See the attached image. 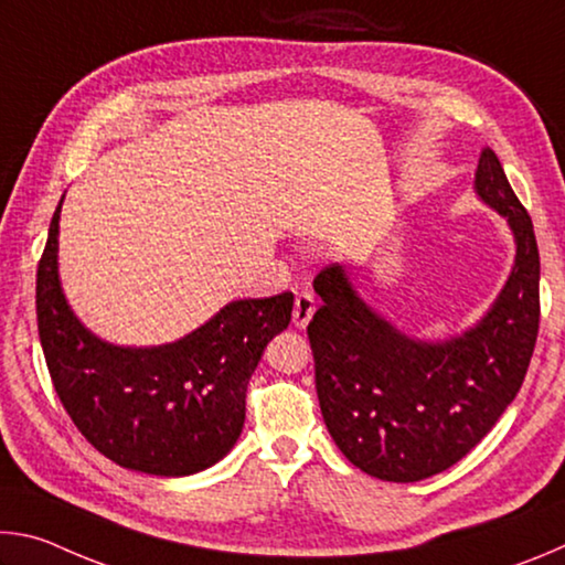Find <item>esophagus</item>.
Wrapping results in <instances>:
<instances>
[{
	"label": "esophagus",
	"instance_id": "esophagus-1",
	"mask_svg": "<svg viewBox=\"0 0 565 565\" xmlns=\"http://www.w3.org/2000/svg\"><path fill=\"white\" fill-rule=\"evenodd\" d=\"M313 311H317V301H313V296L309 291L296 294V299H294V323H296V329L309 327Z\"/></svg>",
	"mask_w": 565,
	"mask_h": 565
}]
</instances>
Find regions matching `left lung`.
Returning <instances> with one entry per match:
<instances>
[{
  "label": "left lung",
  "mask_w": 565,
  "mask_h": 565,
  "mask_svg": "<svg viewBox=\"0 0 565 565\" xmlns=\"http://www.w3.org/2000/svg\"><path fill=\"white\" fill-rule=\"evenodd\" d=\"M476 194L509 222L515 264L491 311L461 337L418 341L353 291L341 264L321 269L309 323L323 424L363 473L414 483L471 451L509 408L529 371L541 321L533 222L493 149L481 151Z\"/></svg>",
  "instance_id": "8db88e82"
}]
</instances>
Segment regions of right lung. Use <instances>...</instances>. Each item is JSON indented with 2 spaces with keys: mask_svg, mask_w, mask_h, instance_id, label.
<instances>
[{
  "mask_svg": "<svg viewBox=\"0 0 565 565\" xmlns=\"http://www.w3.org/2000/svg\"><path fill=\"white\" fill-rule=\"evenodd\" d=\"M60 212L62 202L36 269V323L54 391L74 426L131 471L189 476L222 461L244 428L248 379L266 343L289 327L294 294L226 303L164 347H114L84 329L64 299Z\"/></svg>",
  "mask_w": 565,
  "mask_h": 565,
  "instance_id": "right-lung-1",
  "label": "right lung"
}]
</instances>
